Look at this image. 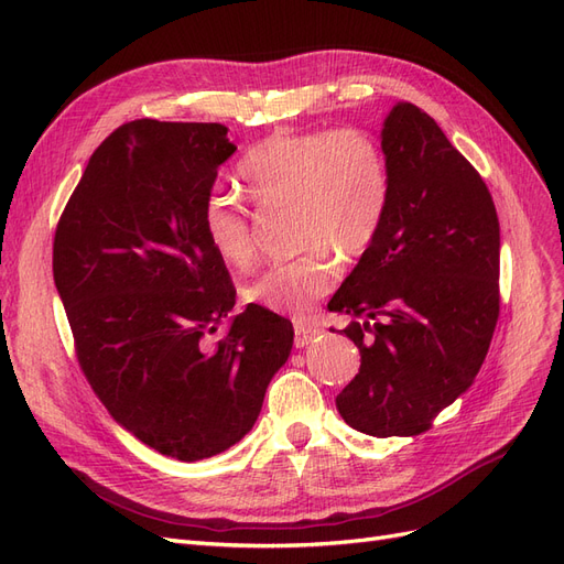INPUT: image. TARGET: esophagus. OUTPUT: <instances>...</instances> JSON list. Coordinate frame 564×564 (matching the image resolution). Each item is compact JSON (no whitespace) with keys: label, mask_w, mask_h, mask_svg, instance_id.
<instances>
[{"label":"esophagus","mask_w":564,"mask_h":564,"mask_svg":"<svg viewBox=\"0 0 564 564\" xmlns=\"http://www.w3.org/2000/svg\"><path fill=\"white\" fill-rule=\"evenodd\" d=\"M322 336V329L319 327H313V324H296V338L294 344L296 348H305L315 344V340Z\"/></svg>","instance_id":"34e87169"}]
</instances>
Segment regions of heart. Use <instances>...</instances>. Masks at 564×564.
<instances>
[{"label": "heart", "instance_id": "1", "mask_svg": "<svg viewBox=\"0 0 564 564\" xmlns=\"http://www.w3.org/2000/svg\"><path fill=\"white\" fill-rule=\"evenodd\" d=\"M237 174L261 212L296 214L299 249L308 251L247 286V301L272 313H311L336 286L335 260L360 261L386 226L390 162L365 129L270 133L247 150ZM202 228L220 261L240 270L253 263L251 216L235 197L214 191L204 202Z\"/></svg>", "mask_w": 564, "mask_h": 564}]
</instances>
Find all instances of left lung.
Wrapping results in <instances>:
<instances>
[{
    "mask_svg": "<svg viewBox=\"0 0 564 564\" xmlns=\"http://www.w3.org/2000/svg\"><path fill=\"white\" fill-rule=\"evenodd\" d=\"M392 197L377 245L327 308L348 315L360 371L338 414L373 437H409L466 392L499 319V216L475 166L412 104L386 117ZM334 332V329H332Z\"/></svg>",
    "mask_w": 564,
    "mask_h": 564,
    "instance_id": "8db88e82",
    "label": "left lung"
}]
</instances>
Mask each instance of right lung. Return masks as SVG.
I'll use <instances>...</instances> for the list:
<instances>
[{
    "label": "right lung",
    "mask_w": 564,
    "mask_h": 564,
    "mask_svg": "<svg viewBox=\"0 0 564 564\" xmlns=\"http://www.w3.org/2000/svg\"><path fill=\"white\" fill-rule=\"evenodd\" d=\"M235 150L216 122H127L94 150L54 237L84 377L119 425L178 460L251 431L294 344L292 322L263 305L230 317V272L202 228Z\"/></svg>",
    "instance_id": "add662e5"
}]
</instances>
